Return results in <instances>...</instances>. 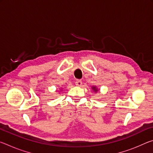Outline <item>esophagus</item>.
Returning <instances> with one entry per match:
<instances>
[{
	"instance_id": "obj_1",
	"label": "esophagus",
	"mask_w": 153,
	"mask_h": 153,
	"mask_svg": "<svg viewBox=\"0 0 153 153\" xmlns=\"http://www.w3.org/2000/svg\"><path fill=\"white\" fill-rule=\"evenodd\" d=\"M75 84H76V85L77 86H81L82 84V80H79V79H77L76 82H75Z\"/></svg>"
}]
</instances>
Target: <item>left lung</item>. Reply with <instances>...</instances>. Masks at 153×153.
<instances>
[{
    "label": "left lung",
    "instance_id": "left-lung-1",
    "mask_svg": "<svg viewBox=\"0 0 153 153\" xmlns=\"http://www.w3.org/2000/svg\"><path fill=\"white\" fill-rule=\"evenodd\" d=\"M93 90H96V91H97V90L96 89V87H93Z\"/></svg>",
    "mask_w": 153,
    "mask_h": 153
}]
</instances>
